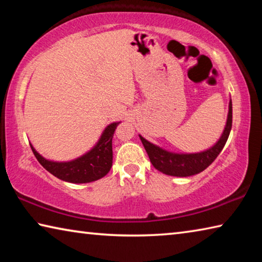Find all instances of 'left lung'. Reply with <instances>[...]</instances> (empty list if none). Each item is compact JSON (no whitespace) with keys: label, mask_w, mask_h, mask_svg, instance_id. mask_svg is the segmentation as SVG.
<instances>
[{"label":"left lung","mask_w":262,"mask_h":262,"mask_svg":"<svg viewBox=\"0 0 262 262\" xmlns=\"http://www.w3.org/2000/svg\"><path fill=\"white\" fill-rule=\"evenodd\" d=\"M232 127V101L230 100L228 120L219 142L206 151L198 154H174L157 147L140 135L142 144L155 168L167 176L189 177L202 172L219 156L227 143Z\"/></svg>","instance_id":"8db88e82"}]
</instances>
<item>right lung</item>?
<instances>
[{"label": "right lung", "instance_id": "add662e5", "mask_svg": "<svg viewBox=\"0 0 262 262\" xmlns=\"http://www.w3.org/2000/svg\"><path fill=\"white\" fill-rule=\"evenodd\" d=\"M119 123L120 122H113L108 125L105 128L94 149L70 162L59 163L48 161L35 151L32 145H30L38 162L56 178L73 184L91 183V181L103 178L112 167V139L115 128Z\"/></svg>", "mask_w": 262, "mask_h": 262}]
</instances>
